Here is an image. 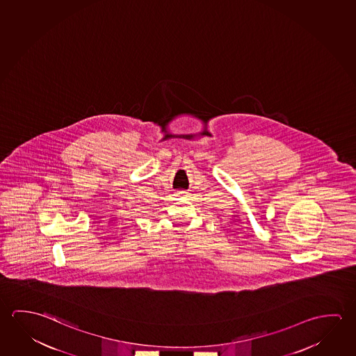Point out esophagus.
<instances>
[{
  "instance_id": "1",
  "label": "esophagus",
  "mask_w": 356,
  "mask_h": 356,
  "mask_svg": "<svg viewBox=\"0 0 356 356\" xmlns=\"http://www.w3.org/2000/svg\"><path fill=\"white\" fill-rule=\"evenodd\" d=\"M187 193H185V191H177L176 193V196H186Z\"/></svg>"
}]
</instances>
